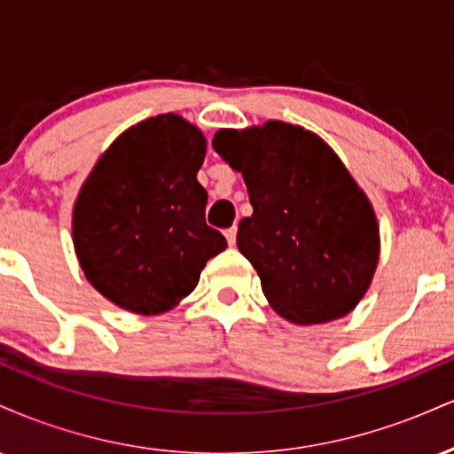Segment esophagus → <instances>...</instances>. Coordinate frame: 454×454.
Segmentation results:
<instances>
[{
	"label": "esophagus",
	"mask_w": 454,
	"mask_h": 454,
	"mask_svg": "<svg viewBox=\"0 0 454 454\" xmlns=\"http://www.w3.org/2000/svg\"><path fill=\"white\" fill-rule=\"evenodd\" d=\"M223 234H226V241H228V245H234V243H237V226H231V228H228V231L223 232Z\"/></svg>",
	"instance_id": "esophagus-1"
}]
</instances>
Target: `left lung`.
I'll use <instances>...</instances> for the list:
<instances>
[{
	"label": "left lung",
	"instance_id": "8db88e82",
	"mask_svg": "<svg viewBox=\"0 0 454 454\" xmlns=\"http://www.w3.org/2000/svg\"><path fill=\"white\" fill-rule=\"evenodd\" d=\"M213 149L247 185L254 213L239 222L237 245L273 309L296 325L352 311L376 273L380 232L333 149L284 121L220 129Z\"/></svg>",
	"mask_w": 454,
	"mask_h": 454
}]
</instances>
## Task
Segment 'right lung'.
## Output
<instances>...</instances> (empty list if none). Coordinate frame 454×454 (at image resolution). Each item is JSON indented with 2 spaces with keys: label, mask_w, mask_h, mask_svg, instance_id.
Returning a JSON list of instances; mask_svg holds the SVG:
<instances>
[{
  "label": "right lung",
  "mask_w": 454,
  "mask_h": 454,
  "mask_svg": "<svg viewBox=\"0 0 454 454\" xmlns=\"http://www.w3.org/2000/svg\"><path fill=\"white\" fill-rule=\"evenodd\" d=\"M205 153L200 129L168 113L129 128L98 160L72 234L85 278L114 305L143 316L173 309L226 249L205 222L207 190L196 179Z\"/></svg>",
  "instance_id": "1"
}]
</instances>
